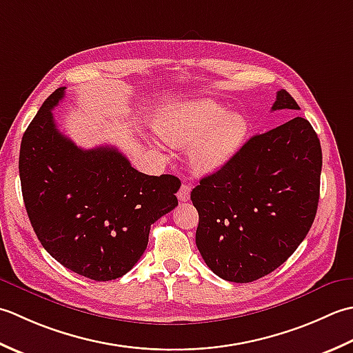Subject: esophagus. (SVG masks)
<instances>
[{"label":"esophagus","instance_id":"1","mask_svg":"<svg viewBox=\"0 0 353 353\" xmlns=\"http://www.w3.org/2000/svg\"><path fill=\"white\" fill-rule=\"evenodd\" d=\"M190 190H192V185L183 183L181 187H179V190H178V199L179 201H189Z\"/></svg>","mask_w":353,"mask_h":353}]
</instances>
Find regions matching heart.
<instances>
[{
  "label": "heart",
  "instance_id": "b5f03b06",
  "mask_svg": "<svg viewBox=\"0 0 353 353\" xmlns=\"http://www.w3.org/2000/svg\"><path fill=\"white\" fill-rule=\"evenodd\" d=\"M157 131L174 146H190V163L198 172L224 166L247 143L250 121L213 100L170 106L157 119Z\"/></svg>",
  "mask_w": 353,
  "mask_h": 353
}]
</instances>
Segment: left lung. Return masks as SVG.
Wrapping results in <instances>:
<instances>
[{"label": "left lung", "mask_w": 353, "mask_h": 353, "mask_svg": "<svg viewBox=\"0 0 353 353\" xmlns=\"http://www.w3.org/2000/svg\"><path fill=\"white\" fill-rule=\"evenodd\" d=\"M277 110H300L285 90ZM321 146L296 117L243 145L190 193L199 222L196 247L221 279L248 283L279 268L305 239L320 198Z\"/></svg>", "instance_id": "left-lung-1"}]
</instances>
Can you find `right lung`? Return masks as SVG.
Segmentation results:
<instances>
[{"label": "right lung", "instance_id": "1", "mask_svg": "<svg viewBox=\"0 0 353 353\" xmlns=\"http://www.w3.org/2000/svg\"><path fill=\"white\" fill-rule=\"evenodd\" d=\"M57 88L23 135L19 178L32 227L50 256L97 282L119 279L145 253L149 230L178 205L181 181L135 170L117 148H77L61 134Z\"/></svg>", "mask_w": 353, "mask_h": 353}]
</instances>
